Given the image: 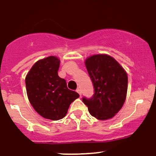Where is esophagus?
Segmentation results:
<instances>
[{
	"label": "esophagus",
	"instance_id": "1",
	"mask_svg": "<svg viewBox=\"0 0 156 156\" xmlns=\"http://www.w3.org/2000/svg\"><path fill=\"white\" fill-rule=\"evenodd\" d=\"M76 92L78 93V94H79V95L80 96H81V90H80V89H79V88H78L76 90Z\"/></svg>",
	"mask_w": 156,
	"mask_h": 156
}]
</instances>
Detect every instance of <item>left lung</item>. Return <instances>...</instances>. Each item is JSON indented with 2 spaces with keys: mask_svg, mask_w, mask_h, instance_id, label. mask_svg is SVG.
Wrapping results in <instances>:
<instances>
[{
  "mask_svg": "<svg viewBox=\"0 0 156 156\" xmlns=\"http://www.w3.org/2000/svg\"><path fill=\"white\" fill-rule=\"evenodd\" d=\"M85 63L94 93L90 98H83V102L87 105L90 115L97 119L113 118L126 101L127 74L113 58L105 54L89 57Z\"/></svg>",
  "mask_w": 156,
  "mask_h": 156,
  "instance_id": "8db88e82",
  "label": "left lung"
}]
</instances>
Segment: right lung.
<instances>
[{
	"mask_svg": "<svg viewBox=\"0 0 156 156\" xmlns=\"http://www.w3.org/2000/svg\"><path fill=\"white\" fill-rule=\"evenodd\" d=\"M60 61L49 56L37 61L26 78L27 95L30 104L39 115L52 120L62 119L70 103L79 97L69 90L65 79L58 75Z\"/></svg>",
	"mask_w": 156,
	"mask_h": 156,
	"instance_id": "add662e5",
	"label": "right lung"
}]
</instances>
